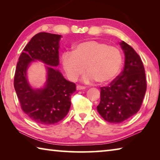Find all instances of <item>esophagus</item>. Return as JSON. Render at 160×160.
<instances>
[{
	"instance_id": "obj_1",
	"label": "esophagus",
	"mask_w": 160,
	"mask_h": 160,
	"mask_svg": "<svg viewBox=\"0 0 160 160\" xmlns=\"http://www.w3.org/2000/svg\"><path fill=\"white\" fill-rule=\"evenodd\" d=\"M85 88L84 86H81V85H77L76 86V89L77 90H83V89H85Z\"/></svg>"
}]
</instances>
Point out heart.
Wrapping results in <instances>:
<instances>
[{"label": "heart", "instance_id": "1", "mask_svg": "<svg viewBox=\"0 0 160 160\" xmlns=\"http://www.w3.org/2000/svg\"><path fill=\"white\" fill-rule=\"evenodd\" d=\"M61 63L70 80H77L86 70L88 72L83 77L85 82L97 80L104 85L112 82L119 73L123 56L117 47L89 40L74 45L72 51L63 53Z\"/></svg>", "mask_w": 160, "mask_h": 160}]
</instances>
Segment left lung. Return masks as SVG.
Masks as SVG:
<instances>
[{"label":"left lung","instance_id":"8db88e82","mask_svg":"<svg viewBox=\"0 0 160 160\" xmlns=\"http://www.w3.org/2000/svg\"><path fill=\"white\" fill-rule=\"evenodd\" d=\"M125 64L121 74L109 86L100 88V102L97 107L107 122L120 123L135 115L140 109L147 83L141 58L131 46L122 42Z\"/></svg>","mask_w":160,"mask_h":160}]
</instances>
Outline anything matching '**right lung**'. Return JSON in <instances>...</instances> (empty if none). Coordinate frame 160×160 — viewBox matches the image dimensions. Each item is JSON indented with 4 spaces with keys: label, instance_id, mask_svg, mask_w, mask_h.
<instances>
[{
    "label": "right lung",
    "instance_id": "obj_1",
    "mask_svg": "<svg viewBox=\"0 0 160 160\" xmlns=\"http://www.w3.org/2000/svg\"><path fill=\"white\" fill-rule=\"evenodd\" d=\"M61 37V35L47 32L34 35L24 48L16 66L14 88L22 109L29 118L41 125H51L61 121L69 112L70 97L76 90L75 84L66 80L53 68L59 64ZM35 60L50 66H47L45 88L37 90L29 85L26 76L29 63Z\"/></svg>",
    "mask_w": 160,
    "mask_h": 160
}]
</instances>
